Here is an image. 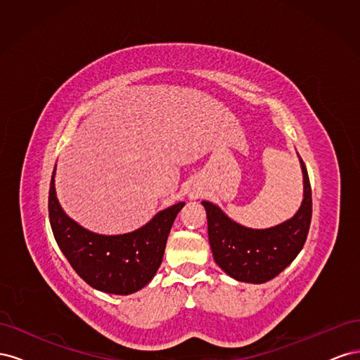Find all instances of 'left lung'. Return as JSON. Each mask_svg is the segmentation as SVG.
<instances>
[{
	"instance_id": "1",
	"label": "left lung",
	"mask_w": 360,
	"mask_h": 360,
	"mask_svg": "<svg viewBox=\"0 0 360 360\" xmlns=\"http://www.w3.org/2000/svg\"><path fill=\"white\" fill-rule=\"evenodd\" d=\"M299 160L303 200L296 214L279 225L254 230L233 221L216 204L202 201L213 258L236 281L263 284L278 276L302 250L311 225L312 193L307 167L300 156Z\"/></svg>"
}]
</instances>
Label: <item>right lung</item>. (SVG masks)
<instances>
[{
  "label": "right lung",
  "instance_id": "obj_1",
  "mask_svg": "<svg viewBox=\"0 0 360 360\" xmlns=\"http://www.w3.org/2000/svg\"><path fill=\"white\" fill-rule=\"evenodd\" d=\"M184 202L160 210L144 226L126 234L89 231L66 214L56 192V168L49 188V222L61 252L73 270L93 288L110 294H132L153 279L165 252L174 219Z\"/></svg>",
  "mask_w": 360,
  "mask_h": 360
}]
</instances>
